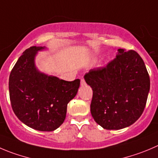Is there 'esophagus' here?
Segmentation results:
<instances>
[{"label": "esophagus", "mask_w": 158, "mask_h": 158, "mask_svg": "<svg viewBox=\"0 0 158 158\" xmlns=\"http://www.w3.org/2000/svg\"><path fill=\"white\" fill-rule=\"evenodd\" d=\"M85 85H86V83H85V79H81V86H85Z\"/></svg>", "instance_id": "esophagus-1"}]
</instances>
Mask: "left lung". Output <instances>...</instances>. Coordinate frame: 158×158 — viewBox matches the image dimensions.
I'll list each match as a JSON object with an SVG mask.
<instances>
[{"instance_id":"left-lung-1","label":"left lung","mask_w":158,"mask_h":158,"mask_svg":"<svg viewBox=\"0 0 158 158\" xmlns=\"http://www.w3.org/2000/svg\"><path fill=\"white\" fill-rule=\"evenodd\" d=\"M84 77L93 90L91 115L102 128H126L142 115L150 91V77L136 51L118 49L106 67L91 70Z\"/></svg>"}]
</instances>
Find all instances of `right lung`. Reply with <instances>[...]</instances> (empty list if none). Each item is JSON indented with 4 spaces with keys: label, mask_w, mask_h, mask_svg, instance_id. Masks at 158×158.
I'll list each match as a JSON object with an SVG mask.
<instances>
[{
    "label": "right lung",
    "mask_w": 158,
    "mask_h": 158,
    "mask_svg": "<svg viewBox=\"0 0 158 158\" xmlns=\"http://www.w3.org/2000/svg\"><path fill=\"white\" fill-rule=\"evenodd\" d=\"M46 46H31L19 58L9 77V94L16 116L39 131H53L62 125L67 104L76 96L80 80L66 81L41 72L35 57Z\"/></svg>",
    "instance_id": "1"
}]
</instances>
